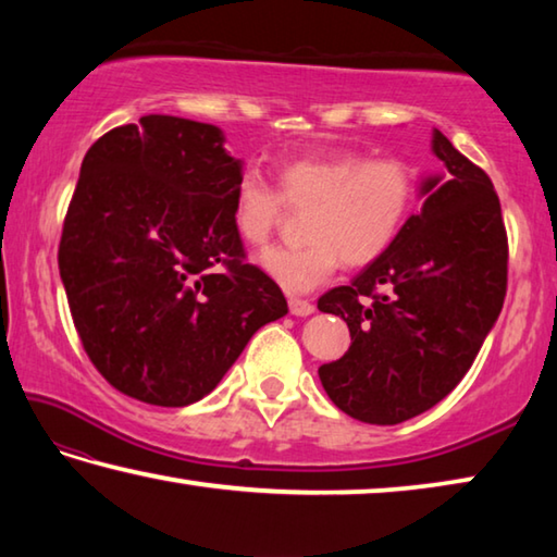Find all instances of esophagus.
Instances as JSON below:
<instances>
[{
    "instance_id": "esophagus-1",
    "label": "esophagus",
    "mask_w": 557,
    "mask_h": 557,
    "mask_svg": "<svg viewBox=\"0 0 557 557\" xmlns=\"http://www.w3.org/2000/svg\"><path fill=\"white\" fill-rule=\"evenodd\" d=\"M289 312L295 317H309L314 312V305L309 299H299V297H289Z\"/></svg>"
}]
</instances>
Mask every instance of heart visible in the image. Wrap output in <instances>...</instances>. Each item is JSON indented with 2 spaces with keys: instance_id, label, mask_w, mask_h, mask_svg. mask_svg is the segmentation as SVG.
I'll list each match as a JSON object with an SVG mask.
<instances>
[{
  "instance_id": "obj_1",
  "label": "heart",
  "mask_w": 557,
  "mask_h": 557,
  "mask_svg": "<svg viewBox=\"0 0 557 557\" xmlns=\"http://www.w3.org/2000/svg\"><path fill=\"white\" fill-rule=\"evenodd\" d=\"M418 174L398 154L338 152L297 157L277 166L275 186L245 169L233 194V225L248 245H262L289 209H307L305 243L277 245L260 265L287 292H309L338 262L363 268L385 256L412 211Z\"/></svg>"
}]
</instances>
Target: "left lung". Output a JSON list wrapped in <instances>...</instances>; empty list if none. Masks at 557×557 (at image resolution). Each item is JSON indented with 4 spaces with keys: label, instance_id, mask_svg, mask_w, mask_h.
<instances>
[{
    "label": "left lung",
    "instance_id": "1",
    "mask_svg": "<svg viewBox=\"0 0 557 557\" xmlns=\"http://www.w3.org/2000/svg\"><path fill=\"white\" fill-rule=\"evenodd\" d=\"M430 149L442 174L422 186V211L385 256L317 301L351 332L319 379L338 410L369 425H398L447 398L506 297L508 235L492 178L440 129Z\"/></svg>",
    "mask_w": 557,
    "mask_h": 557
}]
</instances>
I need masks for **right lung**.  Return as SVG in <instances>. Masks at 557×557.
I'll return each mask as SVG.
<instances>
[{
  "label": "right lung",
  "mask_w": 557,
  "mask_h": 557,
  "mask_svg": "<svg viewBox=\"0 0 557 557\" xmlns=\"http://www.w3.org/2000/svg\"><path fill=\"white\" fill-rule=\"evenodd\" d=\"M238 178L219 127L172 115L110 129L83 157L59 270L90 363L122 395L201 400L287 314L233 225Z\"/></svg>",
  "instance_id": "obj_1"
}]
</instances>
